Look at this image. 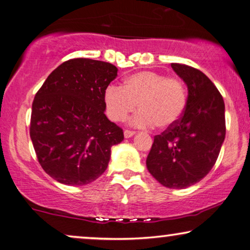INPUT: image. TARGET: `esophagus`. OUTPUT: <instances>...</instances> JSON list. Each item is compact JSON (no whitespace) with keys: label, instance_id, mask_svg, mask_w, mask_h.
<instances>
[{"label":"esophagus","instance_id":"1","mask_svg":"<svg viewBox=\"0 0 250 250\" xmlns=\"http://www.w3.org/2000/svg\"><path fill=\"white\" fill-rule=\"evenodd\" d=\"M135 134V132L134 131H129V129H125L124 131V136L126 139H128V138H132L133 135Z\"/></svg>","mask_w":250,"mask_h":250}]
</instances>
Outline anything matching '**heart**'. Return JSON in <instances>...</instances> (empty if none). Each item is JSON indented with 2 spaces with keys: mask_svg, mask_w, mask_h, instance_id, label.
<instances>
[{
  "mask_svg": "<svg viewBox=\"0 0 250 250\" xmlns=\"http://www.w3.org/2000/svg\"><path fill=\"white\" fill-rule=\"evenodd\" d=\"M104 100L111 121H124L139 104L141 109L131 118L133 126L168 128L182 117L188 94L180 78L142 70L126 77L123 86L111 84L105 87Z\"/></svg>",
  "mask_w": 250,
  "mask_h": 250,
  "instance_id": "1",
  "label": "heart"
}]
</instances>
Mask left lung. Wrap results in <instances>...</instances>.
I'll return each mask as SVG.
<instances>
[{
    "label": "left lung",
    "instance_id": "8db88e82",
    "mask_svg": "<svg viewBox=\"0 0 250 250\" xmlns=\"http://www.w3.org/2000/svg\"><path fill=\"white\" fill-rule=\"evenodd\" d=\"M170 66L187 84V107L175 125L155 136L146 167L164 187L186 189L204 179L216 163L225 139V105L203 71L187 64Z\"/></svg>",
    "mask_w": 250,
    "mask_h": 250
}]
</instances>
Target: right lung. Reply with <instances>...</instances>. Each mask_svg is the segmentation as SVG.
Returning a JSON list of instances; mask_svg holds the SVG:
<instances>
[{"label":"right lung","mask_w":250,"mask_h":250,"mask_svg":"<svg viewBox=\"0 0 250 250\" xmlns=\"http://www.w3.org/2000/svg\"><path fill=\"white\" fill-rule=\"evenodd\" d=\"M118 69L104 61L68 60L35 95L30 139L46 174L67 186H85L107 169L123 129L104 115V93Z\"/></svg>","instance_id":"obj_1"}]
</instances>
